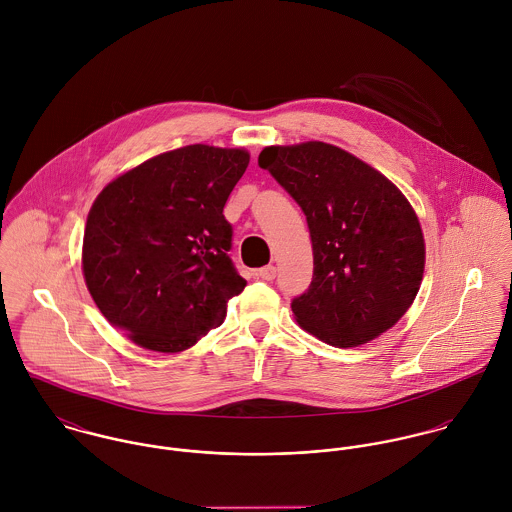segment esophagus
Here are the masks:
<instances>
[{
  "label": "esophagus",
  "instance_id": "obj_1",
  "mask_svg": "<svg viewBox=\"0 0 512 512\" xmlns=\"http://www.w3.org/2000/svg\"><path fill=\"white\" fill-rule=\"evenodd\" d=\"M256 274H258V278H262V280H266V282H272V280L276 278V268H274V266H264V268H260Z\"/></svg>",
  "mask_w": 512,
  "mask_h": 512
}]
</instances>
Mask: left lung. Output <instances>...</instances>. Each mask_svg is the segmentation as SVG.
<instances>
[{"mask_svg": "<svg viewBox=\"0 0 512 512\" xmlns=\"http://www.w3.org/2000/svg\"><path fill=\"white\" fill-rule=\"evenodd\" d=\"M258 165L309 226L313 280L293 297L297 323L341 349L388 331L424 276V234L408 199L374 167L323 142L264 147Z\"/></svg>", "mask_w": 512, "mask_h": 512, "instance_id": "1", "label": "left lung"}]
</instances>
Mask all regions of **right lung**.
I'll return each mask as SVG.
<instances>
[{
    "mask_svg": "<svg viewBox=\"0 0 512 512\" xmlns=\"http://www.w3.org/2000/svg\"><path fill=\"white\" fill-rule=\"evenodd\" d=\"M244 149L179 147L108 183L84 228L86 288L136 345L179 353L219 327L244 290L222 209L248 167Z\"/></svg>",
    "mask_w": 512,
    "mask_h": 512,
    "instance_id": "right-lung-1",
    "label": "right lung"
}]
</instances>
